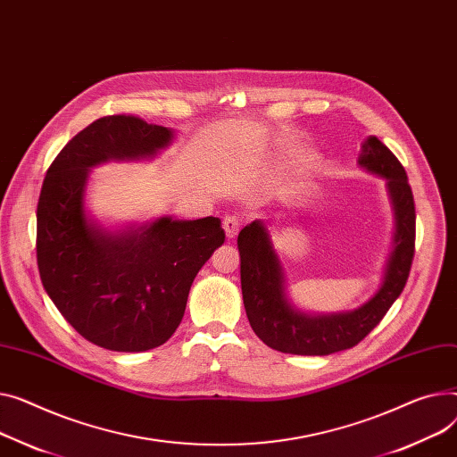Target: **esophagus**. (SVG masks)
I'll return each mask as SVG.
<instances>
[{
    "label": "esophagus",
    "mask_w": 457,
    "mask_h": 457,
    "mask_svg": "<svg viewBox=\"0 0 457 457\" xmlns=\"http://www.w3.org/2000/svg\"><path fill=\"white\" fill-rule=\"evenodd\" d=\"M222 226H224V231H226V237H228V238H233V237L238 233V228H240V220H238L237 217H231V215H228V217L224 219Z\"/></svg>",
    "instance_id": "esophagus-1"
}]
</instances>
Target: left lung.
I'll return each mask as SVG.
<instances>
[{
	"mask_svg": "<svg viewBox=\"0 0 457 457\" xmlns=\"http://www.w3.org/2000/svg\"><path fill=\"white\" fill-rule=\"evenodd\" d=\"M358 165L387 179L395 209L393 252L380 290L366 305L345 314L309 316L295 311L285 294L283 270L262 222L238 233L240 285L246 316L257 337L271 349L325 356L360 344L382 321L408 281L415 255V202L403 163L375 136L363 141Z\"/></svg>",
	"mask_w": 457,
	"mask_h": 457,
	"instance_id": "8db88e82",
	"label": "left lung"
}]
</instances>
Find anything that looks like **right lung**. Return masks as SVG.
<instances>
[{
    "label": "right lung",
    "mask_w": 457,
    "mask_h": 457,
    "mask_svg": "<svg viewBox=\"0 0 457 457\" xmlns=\"http://www.w3.org/2000/svg\"><path fill=\"white\" fill-rule=\"evenodd\" d=\"M172 132L136 115L94 120L58 152L37 207L40 279L64 320L87 342L119 353L165 344L184 318L198 270L226 238L220 219L163 217L127 233L89 222V167L154 156Z\"/></svg>",
    "instance_id": "obj_1"
}]
</instances>
